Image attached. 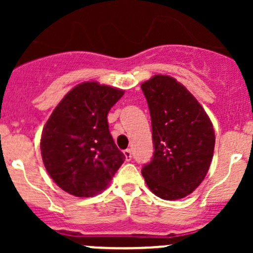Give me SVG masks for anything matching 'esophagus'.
Wrapping results in <instances>:
<instances>
[{
    "instance_id": "1",
    "label": "esophagus",
    "mask_w": 253,
    "mask_h": 253,
    "mask_svg": "<svg viewBox=\"0 0 253 253\" xmlns=\"http://www.w3.org/2000/svg\"><path fill=\"white\" fill-rule=\"evenodd\" d=\"M124 154H125V158H126L127 162H129V160L132 159V153H131V150H129V149L124 150Z\"/></svg>"
}]
</instances>
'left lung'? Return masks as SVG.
Here are the masks:
<instances>
[{
    "label": "left lung",
    "mask_w": 253,
    "mask_h": 253,
    "mask_svg": "<svg viewBox=\"0 0 253 253\" xmlns=\"http://www.w3.org/2000/svg\"><path fill=\"white\" fill-rule=\"evenodd\" d=\"M141 88L154 144L142 175L155 196L180 200L192 193L208 172L215 144L213 125L197 99L175 78L157 75Z\"/></svg>",
    "instance_id": "obj_1"
}]
</instances>
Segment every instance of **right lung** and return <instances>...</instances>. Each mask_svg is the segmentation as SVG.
Returning <instances> with one entry per match:
<instances>
[{
	"label": "right lung",
	"instance_id": "right-lung-1",
	"mask_svg": "<svg viewBox=\"0 0 253 253\" xmlns=\"http://www.w3.org/2000/svg\"><path fill=\"white\" fill-rule=\"evenodd\" d=\"M124 93L83 82L63 96L45 124L40 142L45 169L70 195H98L125 162L108 124L109 111Z\"/></svg>",
	"mask_w": 253,
	"mask_h": 253
}]
</instances>
